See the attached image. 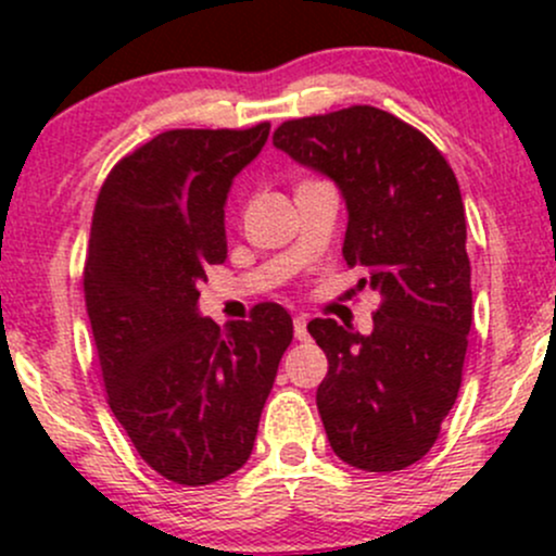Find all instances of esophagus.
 Returning a JSON list of instances; mask_svg holds the SVG:
<instances>
[{
  "label": "esophagus",
  "instance_id": "34e87169",
  "mask_svg": "<svg viewBox=\"0 0 556 556\" xmlns=\"http://www.w3.org/2000/svg\"><path fill=\"white\" fill-rule=\"evenodd\" d=\"M308 318L305 316H295V321H292V329H295V340H300V342H305L308 340Z\"/></svg>",
  "mask_w": 556,
  "mask_h": 556
}]
</instances>
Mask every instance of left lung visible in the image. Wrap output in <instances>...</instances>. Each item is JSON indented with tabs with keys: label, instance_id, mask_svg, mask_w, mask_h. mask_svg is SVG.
Returning <instances> with one entry per match:
<instances>
[{
	"label": "left lung",
	"instance_id": "8db88e82",
	"mask_svg": "<svg viewBox=\"0 0 556 556\" xmlns=\"http://www.w3.org/2000/svg\"><path fill=\"white\" fill-rule=\"evenodd\" d=\"M274 146L329 177L348 208L342 256L379 292L371 334L314 318L329 371L316 405L334 455L368 473L418 463L463 381L473 321L465 206L446 159L376 106L290 119Z\"/></svg>",
	"mask_w": 556,
	"mask_h": 556
}]
</instances>
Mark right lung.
Masks as SVG:
<instances>
[{
  "instance_id": "1",
  "label": "right lung",
  "mask_w": 556,
  "mask_h": 556,
  "mask_svg": "<svg viewBox=\"0 0 556 556\" xmlns=\"http://www.w3.org/2000/svg\"><path fill=\"white\" fill-rule=\"evenodd\" d=\"M251 130H169L101 185L86 287L110 407L159 476L206 486L242 468L292 342L282 305L216 327L198 314L208 266L225 264L232 180L264 149Z\"/></svg>"
}]
</instances>
